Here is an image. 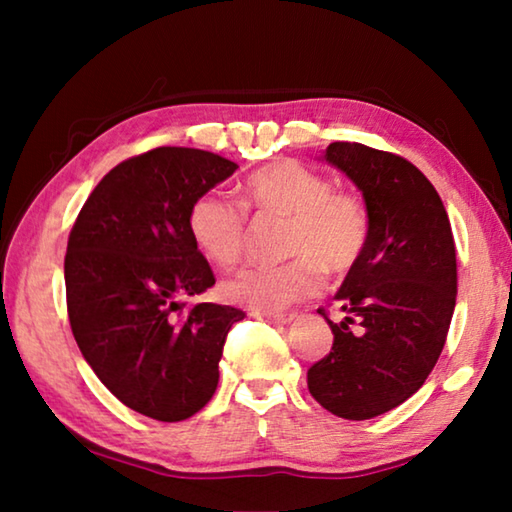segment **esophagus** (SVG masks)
<instances>
[{"label":"esophagus","mask_w":512,"mask_h":512,"mask_svg":"<svg viewBox=\"0 0 512 512\" xmlns=\"http://www.w3.org/2000/svg\"><path fill=\"white\" fill-rule=\"evenodd\" d=\"M255 318H259V320H268V323H275V325H287V323H291L293 318H296V314H293V311H280V314H253Z\"/></svg>","instance_id":"esophagus-1"}]
</instances>
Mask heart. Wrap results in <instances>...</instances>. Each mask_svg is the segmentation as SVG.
Here are the masks:
<instances>
[{
    "mask_svg": "<svg viewBox=\"0 0 512 512\" xmlns=\"http://www.w3.org/2000/svg\"><path fill=\"white\" fill-rule=\"evenodd\" d=\"M241 203L259 219H289L282 266H250L221 284L223 298L257 314H275L293 302L318 296L325 271L348 275L370 241L366 201L348 189H334L325 173L296 160L257 169L241 187ZM187 228L196 248L212 264L235 266L246 250L248 219L228 196L210 189L189 207Z\"/></svg>",
    "mask_w": 512,
    "mask_h": 512,
    "instance_id": "heart-1",
    "label": "heart"
}]
</instances>
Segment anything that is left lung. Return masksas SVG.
Masks as SVG:
<instances>
[{
	"instance_id": "8db88e82",
	"label": "left lung",
	"mask_w": 512,
	"mask_h": 512,
	"mask_svg": "<svg viewBox=\"0 0 512 512\" xmlns=\"http://www.w3.org/2000/svg\"><path fill=\"white\" fill-rule=\"evenodd\" d=\"M323 158L363 194L370 241L336 291L341 323L307 372L314 400L345 420H370L409 400L443 352L456 307V246L445 205L400 155L332 142Z\"/></svg>"
}]
</instances>
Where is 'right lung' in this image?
Wrapping results in <instances>:
<instances>
[{"mask_svg":"<svg viewBox=\"0 0 512 512\" xmlns=\"http://www.w3.org/2000/svg\"><path fill=\"white\" fill-rule=\"evenodd\" d=\"M237 164L160 146L128 158L94 187L67 241V316L83 359L128 409L160 422L212 400L230 327L244 311L198 296L214 273L187 228L189 207Z\"/></svg>","mask_w":512,"mask_h":512,"instance_id":"add662e5","label":"right lung"}]
</instances>
